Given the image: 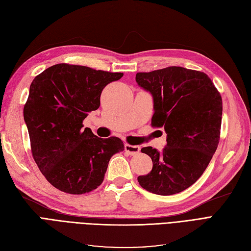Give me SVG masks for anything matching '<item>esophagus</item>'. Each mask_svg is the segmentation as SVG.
Instances as JSON below:
<instances>
[{
	"label": "esophagus",
	"instance_id": "esophagus-1",
	"mask_svg": "<svg viewBox=\"0 0 251 251\" xmlns=\"http://www.w3.org/2000/svg\"><path fill=\"white\" fill-rule=\"evenodd\" d=\"M125 150L131 156H134V155H137L139 153V151H140V147L139 146H131V144H126Z\"/></svg>",
	"mask_w": 251,
	"mask_h": 251
}]
</instances>
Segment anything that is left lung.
<instances>
[{
    "label": "left lung",
    "instance_id": "1",
    "mask_svg": "<svg viewBox=\"0 0 251 251\" xmlns=\"http://www.w3.org/2000/svg\"><path fill=\"white\" fill-rule=\"evenodd\" d=\"M136 81L153 96L151 126L166 133L161 151L141 149L151 158L153 169L138 182L156 195L178 194L202 176L218 148L221 95L204 72L182 67L139 72Z\"/></svg>",
    "mask_w": 251,
    "mask_h": 251
}]
</instances>
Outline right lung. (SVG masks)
I'll use <instances>...</instances> for the list:
<instances>
[{
	"label": "right lung",
	"instance_id": "1",
	"mask_svg": "<svg viewBox=\"0 0 251 251\" xmlns=\"http://www.w3.org/2000/svg\"><path fill=\"white\" fill-rule=\"evenodd\" d=\"M124 73L57 64L35 76L24 107L31 151L42 174L64 193L82 195L100 186L111 157L123 151L118 137L102 139L82 128L100 105L108 83Z\"/></svg>",
	"mask_w": 251,
	"mask_h": 251
}]
</instances>
